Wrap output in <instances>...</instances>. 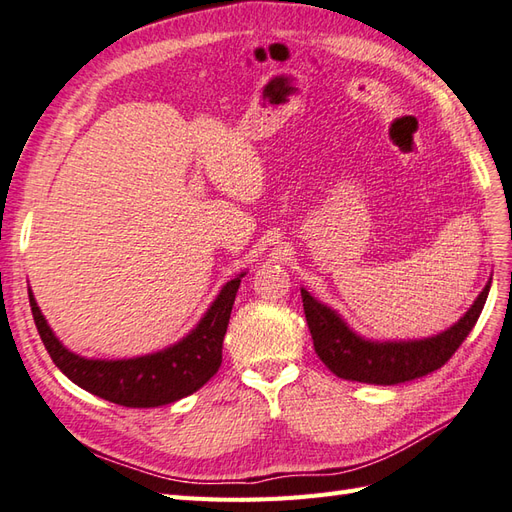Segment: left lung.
I'll use <instances>...</instances> for the list:
<instances>
[{"label": "left lung", "mask_w": 512, "mask_h": 512, "mask_svg": "<svg viewBox=\"0 0 512 512\" xmlns=\"http://www.w3.org/2000/svg\"><path fill=\"white\" fill-rule=\"evenodd\" d=\"M491 280L488 278L471 309L447 331L423 339H388V342L361 337L331 306L315 300L304 287L300 293L315 352L328 370L346 381L396 385L425 377L445 366L478 322Z\"/></svg>", "instance_id": "8db88e82"}]
</instances>
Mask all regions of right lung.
<instances>
[{"instance_id": "obj_1", "label": "right lung", "mask_w": 512, "mask_h": 512, "mask_svg": "<svg viewBox=\"0 0 512 512\" xmlns=\"http://www.w3.org/2000/svg\"><path fill=\"white\" fill-rule=\"evenodd\" d=\"M243 276L245 271L225 282L217 300L184 339L151 355L131 359H87L67 350L52 333L30 289L28 298L41 342L67 379L109 403L157 407L197 392L217 374L223 359V337Z\"/></svg>"}]
</instances>
